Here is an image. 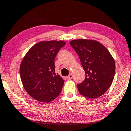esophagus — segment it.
<instances>
[{"label":"esophagus","instance_id":"obj_1","mask_svg":"<svg viewBox=\"0 0 131 131\" xmlns=\"http://www.w3.org/2000/svg\"><path fill=\"white\" fill-rule=\"evenodd\" d=\"M73 75L72 74H69V75H68V76L66 77V78H67V79L68 80H71V79H72V78H73Z\"/></svg>","mask_w":131,"mask_h":131}]
</instances>
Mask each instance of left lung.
Segmentation results:
<instances>
[{"label":"left lung","mask_w":131,"mask_h":131,"mask_svg":"<svg viewBox=\"0 0 131 131\" xmlns=\"http://www.w3.org/2000/svg\"><path fill=\"white\" fill-rule=\"evenodd\" d=\"M80 58L85 78L77 85L81 94L90 99L102 95L113 81L115 62L107 49L99 41L78 39L70 41Z\"/></svg>","instance_id":"8db88e82"}]
</instances>
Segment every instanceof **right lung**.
I'll return each mask as SVG.
<instances>
[{
	"label": "right lung",
	"instance_id": "right-lung-1",
	"mask_svg": "<svg viewBox=\"0 0 131 131\" xmlns=\"http://www.w3.org/2000/svg\"><path fill=\"white\" fill-rule=\"evenodd\" d=\"M65 45L62 40L40 41L29 50L22 60L19 69L22 83L35 100L49 103L60 94L64 80L54 72V59Z\"/></svg>",
	"mask_w": 131,
	"mask_h": 131
}]
</instances>
